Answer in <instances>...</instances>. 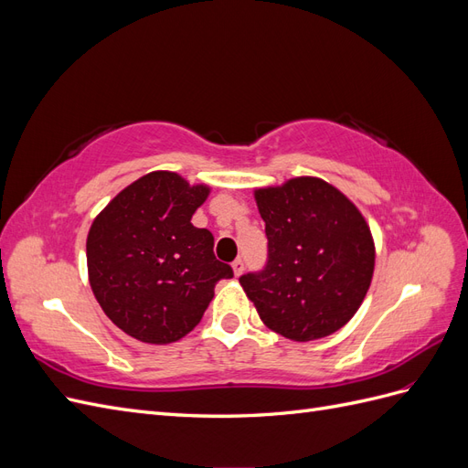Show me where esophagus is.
<instances>
[{
    "instance_id": "obj_1",
    "label": "esophagus",
    "mask_w": 468,
    "mask_h": 468,
    "mask_svg": "<svg viewBox=\"0 0 468 468\" xmlns=\"http://www.w3.org/2000/svg\"><path fill=\"white\" fill-rule=\"evenodd\" d=\"M232 269H234V275H236V277L242 275V273H244V260L238 258V260L232 263Z\"/></svg>"
}]
</instances>
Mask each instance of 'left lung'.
I'll use <instances>...</instances> for the list:
<instances>
[{"label": "left lung", "instance_id": "8db88e82", "mask_svg": "<svg viewBox=\"0 0 468 468\" xmlns=\"http://www.w3.org/2000/svg\"><path fill=\"white\" fill-rule=\"evenodd\" d=\"M265 222L267 265L239 285L269 330L292 342L332 335L356 316L375 271L361 210L320 177L253 189Z\"/></svg>", "mask_w": 468, "mask_h": 468}]
</instances>
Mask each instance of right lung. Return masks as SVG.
<instances>
[{"label": "right lung", "instance_id": "add662e5", "mask_svg": "<svg viewBox=\"0 0 468 468\" xmlns=\"http://www.w3.org/2000/svg\"><path fill=\"white\" fill-rule=\"evenodd\" d=\"M210 193L176 172H150L95 217L88 275L99 306L138 342L165 346L201 322L232 267L215 258V238L191 217Z\"/></svg>", "mask_w": 468, "mask_h": 468}]
</instances>
